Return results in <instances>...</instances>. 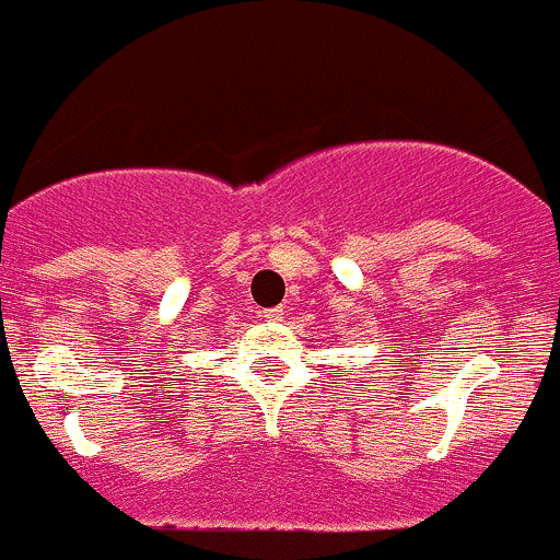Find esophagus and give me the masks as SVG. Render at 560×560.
<instances>
[{
    "label": "esophagus",
    "mask_w": 560,
    "mask_h": 560,
    "mask_svg": "<svg viewBox=\"0 0 560 560\" xmlns=\"http://www.w3.org/2000/svg\"><path fill=\"white\" fill-rule=\"evenodd\" d=\"M284 306H276V308H265V312H262V316H265V319H268V322H281V319H284Z\"/></svg>",
    "instance_id": "esophagus-1"
}]
</instances>
